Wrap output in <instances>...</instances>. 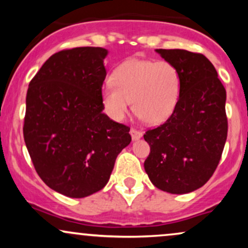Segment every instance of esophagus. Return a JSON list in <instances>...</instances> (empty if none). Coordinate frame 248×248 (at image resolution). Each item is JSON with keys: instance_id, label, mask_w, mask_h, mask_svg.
<instances>
[{"instance_id": "obj_1", "label": "esophagus", "mask_w": 248, "mask_h": 248, "mask_svg": "<svg viewBox=\"0 0 248 248\" xmlns=\"http://www.w3.org/2000/svg\"><path fill=\"white\" fill-rule=\"evenodd\" d=\"M130 135H132L133 140H138V139H140L142 136V132L135 129V128H130Z\"/></svg>"}]
</instances>
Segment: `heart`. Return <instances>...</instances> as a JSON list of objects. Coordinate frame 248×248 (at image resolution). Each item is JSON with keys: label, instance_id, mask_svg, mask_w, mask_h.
<instances>
[{"label": "heart", "instance_id": "heart-1", "mask_svg": "<svg viewBox=\"0 0 248 248\" xmlns=\"http://www.w3.org/2000/svg\"><path fill=\"white\" fill-rule=\"evenodd\" d=\"M110 78L113 84L102 87L101 100L113 120H124L134 104L142 119L157 124L169 119L177 106L181 75L171 62L128 59Z\"/></svg>", "mask_w": 248, "mask_h": 248}]
</instances>
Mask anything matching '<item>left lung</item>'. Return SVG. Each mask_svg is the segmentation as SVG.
Here are the masks:
<instances>
[{
	"instance_id": "1",
	"label": "left lung",
	"mask_w": 248,
	"mask_h": 248,
	"mask_svg": "<svg viewBox=\"0 0 248 248\" xmlns=\"http://www.w3.org/2000/svg\"><path fill=\"white\" fill-rule=\"evenodd\" d=\"M181 75L175 110L143 135L150 146L144 170L152 183L170 193L197 190L211 178L227 138L226 90L205 56L181 49H157Z\"/></svg>"
}]
</instances>
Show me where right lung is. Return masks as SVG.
Segmentation results:
<instances>
[{"mask_svg":"<svg viewBox=\"0 0 248 248\" xmlns=\"http://www.w3.org/2000/svg\"><path fill=\"white\" fill-rule=\"evenodd\" d=\"M107 50L82 46L55 53L31 79L23 136L42 181L71 198L107 184L130 128L102 113Z\"/></svg>","mask_w":248,"mask_h":248,"instance_id":"right-lung-1","label":"right lung"}]
</instances>
